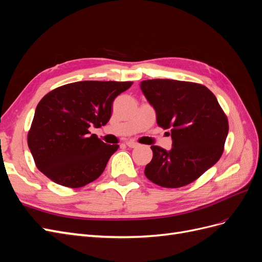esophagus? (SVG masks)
I'll return each instance as SVG.
<instances>
[{
    "mask_svg": "<svg viewBox=\"0 0 262 262\" xmlns=\"http://www.w3.org/2000/svg\"><path fill=\"white\" fill-rule=\"evenodd\" d=\"M125 144L128 145L129 147H131V148H134V147H137L139 145V143H137L136 141H126Z\"/></svg>",
    "mask_w": 262,
    "mask_h": 262,
    "instance_id": "1",
    "label": "esophagus"
}]
</instances>
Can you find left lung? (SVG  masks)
I'll use <instances>...</instances> for the list:
<instances>
[{
    "label": "left lung",
    "mask_w": 262,
    "mask_h": 262,
    "mask_svg": "<svg viewBox=\"0 0 262 262\" xmlns=\"http://www.w3.org/2000/svg\"><path fill=\"white\" fill-rule=\"evenodd\" d=\"M140 87L155 109L157 124L170 129L172 140L170 150L150 146L153 158L145 176L164 188L191 184L223 154L226 115L214 94L201 84L156 78L142 81Z\"/></svg>",
    "instance_id": "left-lung-1"
}]
</instances>
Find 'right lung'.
I'll return each instance as SVG.
<instances>
[{
	"instance_id": "1",
	"label": "right lung",
	"mask_w": 262,
	"mask_h": 262,
	"mask_svg": "<svg viewBox=\"0 0 262 262\" xmlns=\"http://www.w3.org/2000/svg\"><path fill=\"white\" fill-rule=\"evenodd\" d=\"M132 84L83 81L47 94L37 105L27 137L37 168L69 188L96 180L119 145L104 143L90 128L109 121L115 98Z\"/></svg>"
}]
</instances>
